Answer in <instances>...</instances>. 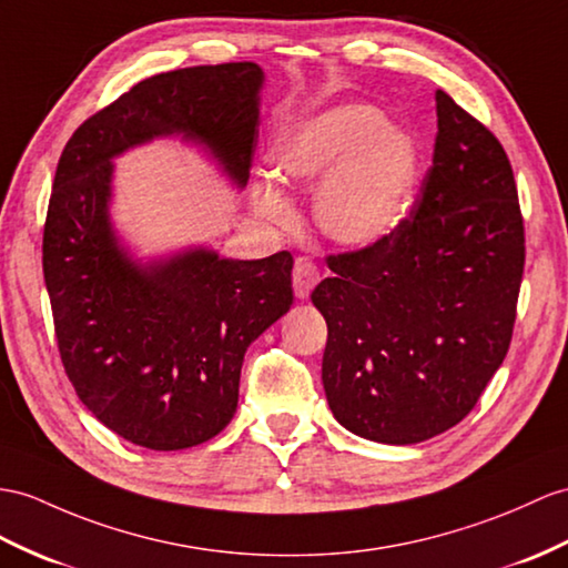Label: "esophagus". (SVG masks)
Wrapping results in <instances>:
<instances>
[{"mask_svg": "<svg viewBox=\"0 0 568 568\" xmlns=\"http://www.w3.org/2000/svg\"><path fill=\"white\" fill-rule=\"evenodd\" d=\"M317 282H321V272H317L315 262L311 257H296V262H294V294L298 298H308Z\"/></svg>", "mask_w": 568, "mask_h": 568, "instance_id": "esophagus-1", "label": "esophagus"}]
</instances>
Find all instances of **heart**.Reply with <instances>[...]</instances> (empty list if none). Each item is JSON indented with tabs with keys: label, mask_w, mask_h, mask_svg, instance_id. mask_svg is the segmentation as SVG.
<instances>
[{
	"label": "heart",
	"mask_w": 568,
	"mask_h": 568,
	"mask_svg": "<svg viewBox=\"0 0 568 568\" xmlns=\"http://www.w3.org/2000/svg\"><path fill=\"white\" fill-rule=\"evenodd\" d=\"M272 178L286 190H313L315 219L329 239L371 245L403 221L409 210L417 151L409 136L390 130L371 105H339L284 134L272 154ZM257 212L288 221L280 192L262 187Z\"/></svg>",
	"instance_id": "b5f03b06"
}]
</instances>
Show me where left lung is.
<instances>
[{
    "mask_svg": "<svg viewBox=\"0 0 568 568\" xmlns=\"http://www.w3.org/2000/svg\"><path fill=\"white\" fill-rule=\"evenodd\" d=\"M432 165L388 236L327 255L323 385L335 419L378 444L463 422L504 364L525 265L514 169L489 128L436 91Z\"/></svg>",
    "mask_w": 568,
    "mask_h": 568,
    "instance_id": "obj_1",
    "label": "left lung"
}]
</instances>
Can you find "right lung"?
<instances>
[{"label": "right lung", "instance_id": "obj_1", "mask_svg": "<svg viewBox=\"0 0 568 568\" xmlns=\"http://www.w3.org/2000/svg\"><path fill=\"white\" fill-rule=\"evenodd\" d=\"M260 87L255 62L144 79L79 124L54 171L43 274L62 366L93 417L134 446H200L231 422L247 344L294 303V257L192 251L136 267L108 224L110 159L151 136L183 134L245 185Z\"/></svg>", "mask_w": 568, "mask_h": 568}]
</instances>
